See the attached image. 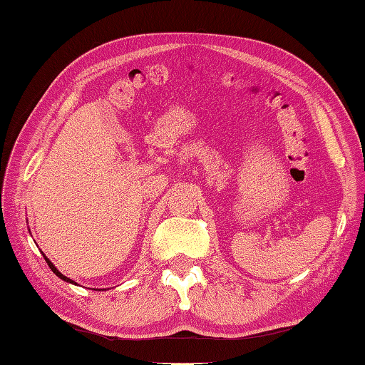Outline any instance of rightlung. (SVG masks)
I'll use <instances>...</instances> for the list:
<instances>
[{"mask_svg":"<svg viewBox=\"0 0 365 365\" xmlns=\"http://www.w3.org/2000/svg\"><path fill=\"white\" fill-rule=\"evenodd\" d=\"M44 258H46V257H44ZM46 263H48V264H49V268H51L52 271H54V273H56V276H58V277H61V279H62V281H65V282H71V284H76L75 281H71V279H70V277H67V276H63V274L61 273V271H58V269H57V268L54 267V264H52V262L49 260V258H46Z\"/></svg>","mask_w":365,"mask_h":365,"instance_id":"1","label":"right lung"}]
</instances>
